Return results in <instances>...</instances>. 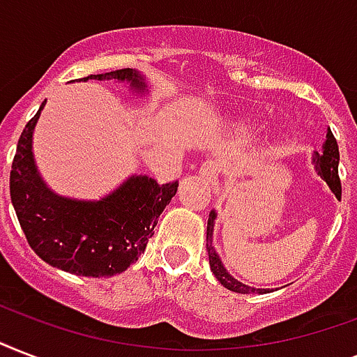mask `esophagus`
Here are the masks:
<instances>
[{"mask_svg":"<svg viewBox=\"0 0 357 357\" xmlns=\"http://www.w3.org/2000/svg\"><path fill=\"white\" fill-rule=\"evenodd\" d=\"M218 172H220V167H218L217 161H206L200 167V176L206 179L207 183L211 185L213 189L218 187Z\"/></svg>","mask_w":357,"mask_h":357,"instance_id":"esophagus-1","label":"esophagus"}]
</instances>
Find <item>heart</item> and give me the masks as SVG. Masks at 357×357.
<instances>
[{
    "label": "heart",
    "mask_w": 357,
    "mask_h": 357,
    "mask_svg": "<svg viewBox=\"0 0 357 357\" xmlns=\"http://www.w3.org/2000/svg\"><path fill=\"white\" fill-rule=\"evenodd\" d=\"M246 129H254V126H248V128H246Z\"/></svg>",
    "instance_id": "heart-1"
}]
</instances>
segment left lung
I'll return each instance as SVG.
<instances>
[{"label":"left lung","instance_id":"1","mask_svg":"<svg viewBox=\"0 0 357 357\" xmlns=\"http://www.w3.org/2000/svg\"><path fill=\"white\" fill-rule=\"evenodd\" d=\"M315 165L317 170L321 174V178L330 185V189L335 192L339 200H341V179H339V146L337 140L333 137L332 129L328 131L326 135V144H324V151L322 155L317 153L315 155ZM213 222H215V211H211L209 215V220H207V241H206V248L207 254H209V265H211L213 274L217 276V280L222 283L224 287L234 291V293L241 294H252V293H265V289H254L250 285H244V283L237 282L235 278H231L228 274V271L224 268L222 261L218 259L217 252L213 248Z\"/></svg>","mask_w":357,"mask_h":357}]
</instances>
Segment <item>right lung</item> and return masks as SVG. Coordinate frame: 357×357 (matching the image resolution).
I'll list each match as a JSON object with an SVG mask.
<instances>
[{"label":"right lung","mask_w":357,"mask_h":357,"mask_svg":"<svg viewBox=\"0 0 357 357\" xmlns=\"http://www.w3.org/2000/svg\"><path fill=\"white\" fill-rule=\"evenodd\" d=\"M86 79L129 81L137 91L146 89L131 68L83 77ZM44 103L25 123L10 168V200L25 238L40 259L61 271L86 278L120 274L146 250L178 181L159 185L148 176H133L100 202L53 195L36 174L31 151L33 128Z\"/></svg>","instance_id":"obj_1"}]
</instances>
